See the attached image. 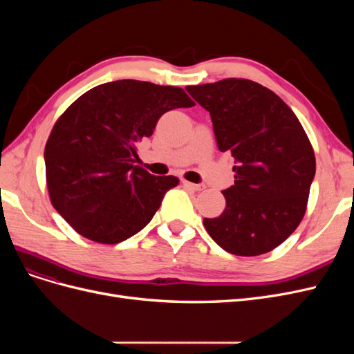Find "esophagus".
<instances>
[{
	"label": "esophagus",
	"instance_id": "esophagus-1",
	"mask_svg": "<svg viewBox=\"0 0 354 354\" xmlns=\"http://www.w3.org/2000/svg\"><path fill=\"white\" fill-rule=\"evenodd\" d=\"M183 185H185L186 187L192 189V190H196V192L203 189V186H202V185H195V183H190V181H187V180H183Z\"/></svg>",
	"mask_w": 354,
	"mask_h": 354
}]
</instances>
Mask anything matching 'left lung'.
<instances>
[{"label": "left lung", "mask_w": 354, "mask_h": 354, "mask_svg": "<svg viewBox=\"0 0 354 354\" xmlns=\"http://www.w3.org/2000/svg\"><path fill=\"white\" fill-rule=\"evenodd\" d=\"M209 115L221 152H230L234 185L226 208L203 218L224 251L255 257L279 246L301 223L316 173L312 143L291 108L261 84L227 78L186 88Z\"/></svg>", "instance_id": "1"}]
</instances>
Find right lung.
I'll use <instances>...</instances> for the list:
<instances>
[{
	"label": "right lung",
	"instance_id": "right-lung-1",
	"mask_svg": "<svg viewBox=\"0 0 354 354\" xmlns=\"http://www.w3.org/2000/svg\"><path fill=\"white\" fill-rule=\"evenodd\" d=\"M194 104L183 88L136 80L84 93L59 116L46 145L53 207L97 243L113 245L140 232L180 180L134 165L137 143L152 136L165 112Z\"/></svg>",
	"mask_w": 354,
	"mask_h": 354
}]
</instances>
